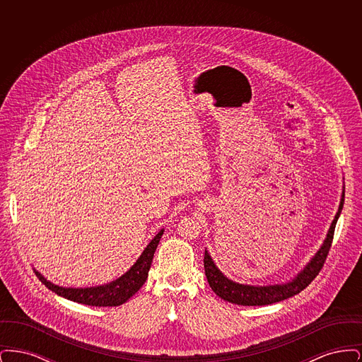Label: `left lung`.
<instances>
[{
    "instance_id": "left-lung-1",
    "label": "left lung",
    "mask_w": 362,
    "mask_h": 362,
    "mask_svg": "<svg viewBox=\"0 0 362 362\" xmlns=\"http://www.w3.org/2000/svg\"><path fill=\"white\" fill-rule=\"evenodd\" d=\"M344 202V187L342 189L341 202L338 211L329 225L327 236L317 250V252L310 258V262L305 264V267L292 278L291 281L285 284H274V285H247V284H239L232 279H229L224 273L216 266L214 260L210 257L209 251L205 250V258H204V266H205V274H206L207 282L213 292L218 297H221L225 301L238 304V305H269L273 303H278L282 300H286L293 297L294 294H298L304 291L310 282L315 279V276L319 274L320 269L325 264V260L327 258L328 251L334 238V229L337 221L341 216L342 207Z\"/></svg>"
}]
</instances>
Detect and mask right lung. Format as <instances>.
Returning a JSON list of instances; mask_svg holds the SVG:
<instances>
[{"instance_id": "obj_1", "label": "right lung", "mask_w": 362, "mask_h": 362, "mask_svg": "<svg viewBox=\"0 0 362 362\" xmlns=\"http://www.w3.org/2000/svg\"><path fill=\"white\" fill-rule=\"evenodd\" d=\"M163 233L164 228L160 229V232L145 247L136 263L123 276L104 285L90 288H65L52 284V281L45 278V276H42L37 270H34L35 274L52 292L57 293L58 296L65 297L71 301L92 307H118L126 303L132 296H134L145 284L152 260L155 257L156 248Z\"/></svg>"}]
</instances>
